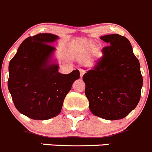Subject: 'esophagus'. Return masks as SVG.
I'll return each mask as SVG.
<instances>
[{
    "label": "esophagus",
    "mask_w": 152,
    "mask_h": 152,
    "mask_svg": "<svg viewBox=\"0 0 152 152\" xmlns=\"http://www.w3.org/2000/svg\"><path fill=\"white\" fill-rule=\"evenodd\" d=\"M79 72H80V76L81 77H83V75H84L85 73H86V70L83 69H79Z\"/></svg>",
    "instance_id": "esophagus-1"
}]
</instances>
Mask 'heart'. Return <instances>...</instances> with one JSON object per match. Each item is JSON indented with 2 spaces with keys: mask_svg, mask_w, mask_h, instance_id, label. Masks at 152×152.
Returning a JSON list of instances; mask_svg holds the SVG:
<instances>
[{
  "mask_svg": "<svg viewBox=\"0 0 152 152\" xmlns=\"http://www.w3.org/2000/svg\"><path fill=\"white\" fill-rule=\"evenodd\" d=\"M72 49H73V51H75V50H74V49H74V47H73V46H72Z\"/></svg>",
  "mask_w": 152,
  "mask_h": 152,
  "instance_id": "obj_1",
  "label": "heart"
}]
</instances>
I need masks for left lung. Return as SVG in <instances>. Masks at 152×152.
Masks as SVG:
<instances>
[{
  "label": "left lung",
  "instance_id": "1",
  "mask_svg": "<svg viewBox=\"0 0 152 152\" xmlns=\"http://www.w3.org/2000/svg\"><path fill=\"white\" fill-rule=\"evenodd\" d=\"M109 46L92 69L85 73L86 95L94 115L106 120L124 118L136 108L141 96L140 61L130 41L115 34L100 37Z\"/></svg>",
  "mask_w": 152,
  "mask_h": 152
}]
</instances>
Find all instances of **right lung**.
I'll return each instance as SVG.
<instances>
[{
  "label": "right lung",
  "mask_w": 152,
  "mask_h": 152,
  "mask_svg": "<svg viewBox=\"0 0 152 152\" xmlns=\"http://www.w3.org/2000/svg\"><path fill=\"white\" fill-rule=\"evenodd\" d=\"M58 39L52 34H38L26 38L9 64L8 89L15 108L34 120H47L61 113L64 100L74 81L78 69L69 74L58 72L53 63L55 48L51 45Z\"/></svg>",
  "instance_id": "right-lung-1"
}]
</instances>
